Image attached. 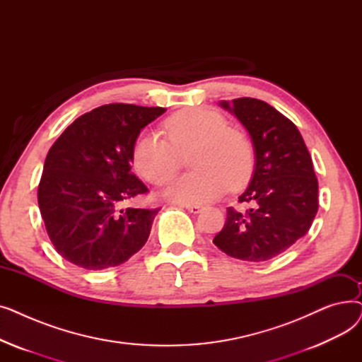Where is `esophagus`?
Here are the masks:
<instances>
[{
    "label": "esophagus",
    "instance_id": "1",
    "mask_svg": "<svg viewBox=\"0 0 362 362\" xmlns=\"http://www.w3.org/2000/svg\"><path fill=\"white\" fill-rule=\"evenodd\" d=\"M182 206L186 208V210H187L189 213H192V214H198V213H201V210H202V206L198 205V204H183Z\"/></svg>",
    "mask_w": 362,
    "mask_h": 362
}]
</instances>
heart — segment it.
Segmentation results:
<instances>
[{
    "instance_id": "obj_1",
    "label": "heart",
    "mask_w": 362,
    "mask_h": 362,
    "mask_svg": "<svg viewBox=\"0 0 362 362\" xmlns=\"http://www.w3.org/2000/svg\"><path fill=\"white\" fill-rule=\"evenodd\" d=\"M226 124V119L213 110H180L164 123L170 144L157 132H142L132 148V164L148 182L163 185L177 171L179 154L194 149L189 165L195 171L171 182L163 195L180 204L211 201L229 185H245L254 170L251 141L243 132Z\"/></svg>"
}]
</instances>
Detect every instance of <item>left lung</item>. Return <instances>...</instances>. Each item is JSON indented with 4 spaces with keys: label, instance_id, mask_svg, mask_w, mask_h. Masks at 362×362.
I'll return each mask as SVG.
<instances>
[{
    "label": "left lung",
    "instance_id": "obj_1",
    "mask_svg": "<svg viewBox=\"0 0 362 362\" xmlns=\"http://www.w3.org/2000/svg\"><path fill=\"white\" fill-rule=\"evenodd\" d=\"M218 105L248 130L255 167L239 202L245 213L227 208L213 243L229 257L262 262L277 257L310 230L318 210V182L298 127L270 104L238 98Z\"/></svg>",
    "mask_w": 362,
    "mask_h": 362
}]
</instances>
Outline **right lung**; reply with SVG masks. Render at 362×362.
<instances>
[{
  "label": "right lung",
  "instance_id": "1",
  "mask_svg": "<svg viewBox=\"0 0 362 362\" xmlns=\"http://www.w3.org/2000/svg\"><path fill=\"white\" fill-rule=\"evenodd\" d=\"M163 107L108 104L76 119L49 148L37 186L47 233L64 259L86 270L116 267L146 243L158 208H122L146 194L132 175V148Z\"/></svg>",
  "mask_w": 362,
  "mask_h": 362
}]
</instances>
